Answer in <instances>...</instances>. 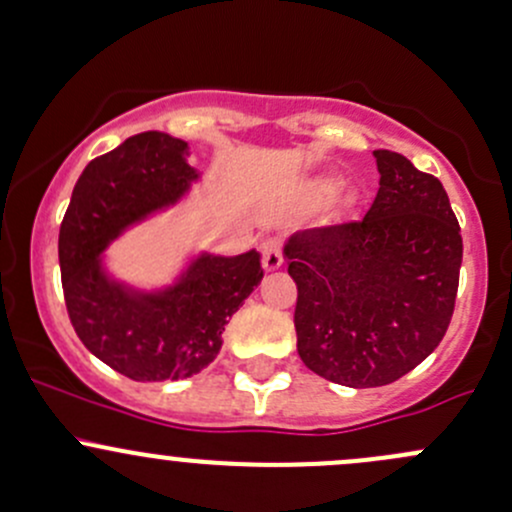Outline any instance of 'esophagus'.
<instances>
[{
  "instance_id": "34e87169",
  "label": "esophagus",
  "mask_w": 512,
  "mask_h": 512,
  "mask_svg": "<svg viewBox=\"0 0 512 512\" xmlns=\"http://www.w3.org/2000/svg\"><path fill=\"white\" fill-rule=\"evenodd\" d=\"M262 265H265L267 272L279 270L284 265V252H282V242L279 240H267L262 245Z\"/></svg>"
}]
</instances>
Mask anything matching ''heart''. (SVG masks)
<instances>
[{
	"mask_svg": "<svg viewBox=\"0 0 512 512\" xmlns=\"http://www.w3.org/2000/svg\"><path fill=\"white\" fill-rule=\"evenodd\" d=\"M333 191H336V181H326V184H324L326 196H328V193H333Z\"/></svg>",
	"mask_w": 512,
	"mask_h": 512,
	"instance_id": "obj_1",
	"label": "heart"
}]
</instances>
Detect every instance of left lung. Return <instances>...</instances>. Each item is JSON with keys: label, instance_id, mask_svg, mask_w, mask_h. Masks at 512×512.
I'll return each mask as SVG.
<instances>
[{"label": "left lung", "instance_id": "left-lung-1", "mask_svg": "<svg viewBox=\"0 0 512 512\" xmlns=\"http://www.w3.org/2000/svg\"><path fill=\"white\" fill-rule=\"evenodd\" d=\"M373 157L380 188L363 218L301 230L284 245L301 360L348 387L395 383L439 346L464 255L437 176L387 149Z\"/></svg>", "mask_w": 512, "mask_h": 512}]
</instances>
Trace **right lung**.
<instances>
[{"mask_svg": "<svg viewBox=\"0 0 512 512\" xmlns=\"http://www.w3.org/2000/svg\"><path fill=\"white\" fill-rule=\"evenodd\" d=\"M188 144L142 132L93 159L73 188L58 233L63 297L71 324L95 358L129 380H184L213 363L230 316L262 282L257 250L198 255L171 287L142 292L102 267V250L129 225L186 196L198 171Z\"/></svg>", "mask_w": 512, "mask_h": 512, "instance_id": "1", "label": "right lung"}]
</instances>
